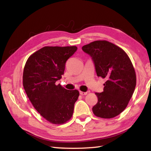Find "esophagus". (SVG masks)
Listing matches in <instances>:
<instances>
[{
	"instance_id": "esophagus-1",
	"label": "esophagus",
	"mask_w": 151,
	"mask_h": 151,
	"mask_svg": "<svg viewBox=\"0 0 151 151\" xmlns=\"http://www.w3.org/2000/svg\"><path fill=\"white\" fill-rule=\"evenodd\" d=\"M80 94H81V95H86L88 94V93L87 92H84V91H80Z\"/></svg>"
}]
</instances>
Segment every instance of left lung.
Listing matches in <instances>:
<instances>
[{"mask_svg":"<svg viewBox=\"0 0 151 151\" xmlns=\"http://www.w3.org/2000/svg\"><path fill=\"white\" fill-rule=\"evenodd\" d=\"M82 49L92 57L97 76L106 80L103 91L95 93L98 101L93 112L103 119L116 117L127 108L136 88V72L130 58L106 40L93 41Z\"/></svg>","mask_w":151,"mask_h":151,"instance_id":"1","label":"left lung"}]
</instances>
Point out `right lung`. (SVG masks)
I'll return each mask as SVG.
<instances>
[{
	"label": "right lung",
	"mask_w": 151,
	"mask_h": 151,
	"mask_svg": "<svg viewBox=\"0 0 151 151\" xmlns=\"http://www.w3.org/2000/svg\"><path fill=\"white\" fill-rule=\"evenodd\" d=\"M76 46L44 47L28 58L23 70L22 85L38 113L50 123H65L72 117L79 92L67 90L56 82L63 75L66 61Z\"/></svg>",
	"instance_id": "1"
}]
</instances>
